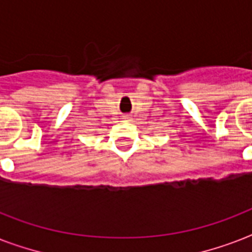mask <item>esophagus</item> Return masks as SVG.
I'll return each mask as SVG.
<instances>
[{"label": "esophagus", "mask_w": 252, "mask_h": 252, "mask_svg": "<svg viewBox=\"0 0 252 252\" xmlns=\"http://www.w3.org/2000/svg\"><path fill=\"white\" fill-rule=\"evenodd\" d=\"M123 118L126 119V120H128V119H129V116H126H126H123Z\"/></svg>", "instance_id": "34e87169"}]
</instances>
